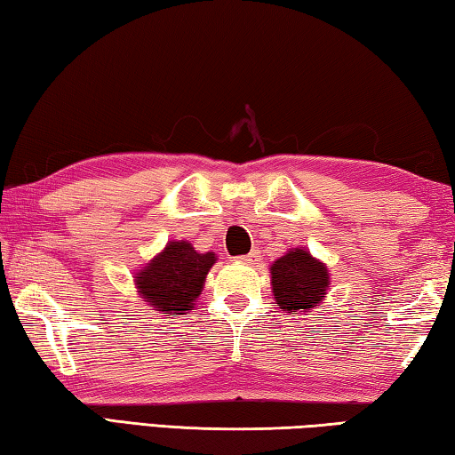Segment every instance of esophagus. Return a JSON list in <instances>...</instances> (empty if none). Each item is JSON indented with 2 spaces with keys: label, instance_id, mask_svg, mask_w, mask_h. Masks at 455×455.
<instances>
[{
  "label": "esophagus",
  "instance_id": "1",
  "mask_svg": "<svg viewBox=\"0 0 455 455\" xmlns=\"http://www.w3.org/2000/svg\"><path fill=\"white\" fill-rule=\"evenodd\" d=\"M238 260H241V263H244V265H255L257 260H259V252H257V251H251L249 255L238 257Z\"/></svg>",
  "mask_w": 455,
  "mask_h": 455
}]
</instances>
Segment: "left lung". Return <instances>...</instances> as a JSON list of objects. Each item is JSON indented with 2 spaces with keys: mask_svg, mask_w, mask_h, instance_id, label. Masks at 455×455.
<instances>
[{
  "mask_svg": "<svg viewBox=\"0 0 455 455\" xmlns=\"http://www.w3.org/2000/svg\"><path fill=\"white\" fill-rule=\"evenodd\" d=\"M331 284V273L323 260L305 246L289 249L271 265L275 303L284 313H311L323 303Z\"/></svg>",
  "mask_w": 455,
  "mask_h": 455,
  "instance_id": "left-lung-1",
  "label": "left lung"
}]
</instances>
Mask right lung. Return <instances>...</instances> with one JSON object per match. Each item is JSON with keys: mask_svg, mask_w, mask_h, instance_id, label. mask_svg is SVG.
Segmentation results:
<instances>
[{"mask_svg": "<svg viewBox=\"0 0 455 455\" xmlns=\"http://www.w3.org/2000/svg\"><path fill=\"white\" fill-rule=\"evenodd\" d=\"M214 263V252H198L188 241H168L134 273L136 292L154 311L184 315L195 309Z\"/></svg>", "mask_w": 455, "mask_h": 455, "instance_id": "add662e5", "label": "right lung"}]
</instances>
